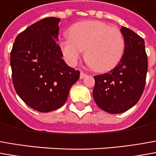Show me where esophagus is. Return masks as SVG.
Segmentation results:
<instances>
[{
	"mask_svg": "<svg viewBox=\"0 0 156 156\" xmlns=\"http://www.w3.org/2000/svg\"><path fill=\"white\" fill-rule=\"evenodd\" d=\"M87 74H85V73H83V72H80V79H84L85 77H87Z\"/></svg>",
	"mask_w": 156,
	"mask_h": 156,
	"instance_id": "obj_1",
	"label": "esophagus"
}]
</instances>
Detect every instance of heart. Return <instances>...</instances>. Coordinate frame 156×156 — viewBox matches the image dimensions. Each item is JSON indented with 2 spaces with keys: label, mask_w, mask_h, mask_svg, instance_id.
Masks as SVG:
<instances>
[{
  "label": "heart",
  "mask_w": 156,
  "mask_h": 156,
  "mask_svg": "<svg viewBox=\"0 0 156 156\" xmlns=\"http://www.w3.org/2000/svg\"><path fill=\"white\" fill-rule=\"evenodd\" d=\"M69 39L59 43L64 59L76 65L84 51V58L98 72L111 70L121 62L125 51V40L115 27L98 20L76 23L67 31Z\"/></svg>",
  "instance_id": "obj_1"
}]
</instances>
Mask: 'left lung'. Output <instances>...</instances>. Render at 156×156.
I'll use <instances>...</instances> for the list:
<instances>
[{"label": "left lung", "mask_w": 156, "mask_h": 156, "mask_svg": "<svg viewBox=\"0 0 156 156\" xmlns=\"http://www.w3.org/2000/svg\"><path fill=\"white\" fill-rule=\"evenodd\" d=\"M121 31L126 44L121 62L109 73L94 76V101L110 114L125 112L137 104L145 87L148 70L144 39L124 26Z\"/></svg>", "instance_id": "left-lung-1"}]
</instances>
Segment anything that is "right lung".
<instances>
[{"instance_id": "add662e5", "label": "right lung", "mask_w": 156, "mask_h": 156, "mask_svg": "<svg viewBox=\"0 0 156 156\" xmlns=\"http://www.w3.org/2000/svg\"><path fill=\"white\" fill-rule=\"evenodd\" d=\"M58 18L33 23L15 39L11 51L15 91L27 105L39 112L58 109L67 100L80 71L68 66L58 44Z\"/></svg>"}]
</instances>
